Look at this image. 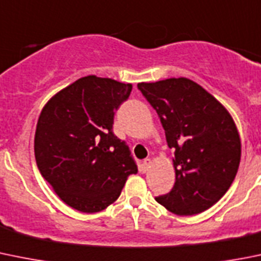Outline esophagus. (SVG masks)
I'll return each mask as SVG.
<instances>
[{"instance_id":"1","label":"esophagus","mask_w":261,"mask_h":261,"mask_svg":"<svg viewBox=\"0 0 261 261\" xmlns=\"http://www.w3.org/2000/svg\"><path fill=\"white\" fill-rule=\"evenodd\" d=\"M150 164H152V161H150L149 158H145V160L142 162V171L147 172L148 169H149Z\"/></svg>"}]
</instances>
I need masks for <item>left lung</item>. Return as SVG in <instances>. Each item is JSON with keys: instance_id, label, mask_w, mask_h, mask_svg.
Masks as SVG:
<instances>
[{"instance_id": "left-lung-1", "label": "left lung", "mask_w": 261, "mask_h": 261, "mask_svg": "<svg viewBox=\"0 0 261 261\" xmlns=\"http://www.w3.org/2000/svg\"><path fill=\"white\" fill-rule=\"evenodd\" d=\"M138 89L157 112L174 149V188L155 201L176 215L210 208L232 186L241 140L229 112L192 80L142 82Z\"/></svg>"}]
</instances>
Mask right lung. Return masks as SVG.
Instances as JSON below:
<instances>
[{
	"label": "right lung",
	"mask_w": 261,
	"mask_h": 261,
	"mask_svg": "<svg viewBox=\"0 0 261 261\" xmlns=\"http://www.w3.org/2000/svg\"><path fill=\"white\" fill-rule=\"evenodd\" d=\"M131 90V84L87 75L54 95L41 112L37 167L60 199L81 213L108 207L138 172L126 143L113 134L114 112Z\"/></svg>",
	"instance_id": "right-lung-1"
}]
</instances>
